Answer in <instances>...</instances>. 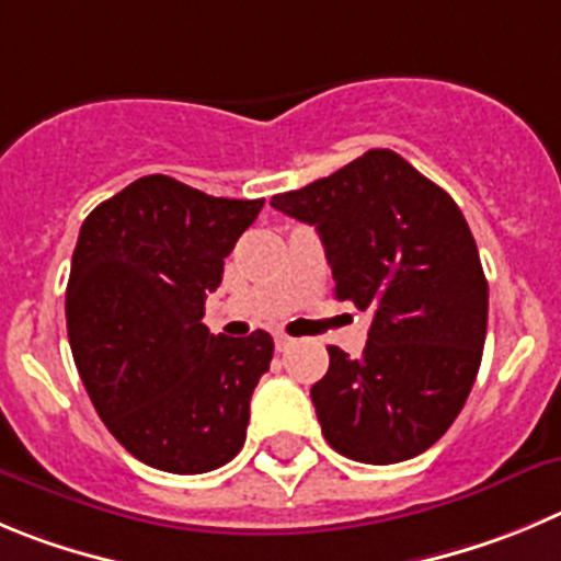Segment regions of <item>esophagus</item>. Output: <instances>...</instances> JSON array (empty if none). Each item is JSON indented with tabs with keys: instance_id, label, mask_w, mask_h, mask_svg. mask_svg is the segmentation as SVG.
<instances>
[{
	"instance_id": "obj_1",
	"label": "esophagus",
	"mask_w": 561,
	"mask_h": 561,
	"mask_svg": "<svg viewBox=\"0 0 561 561\" xmlns=\"http://www.w3.org/2000/svg\"><path fill=\"white\" fill-rule=\"evenodd\" d=\"M274 343H276V352H287V348H290V345L296 343V340H293L290 334H285V332H276L274 334Z\"/></svg>"
}]
</instances>
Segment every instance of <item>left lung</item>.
Returning a JSON list of instances; mask_svg holds the SVG:
<instances>
[{"instance_id": "8db88e82", "label": "left lung", "mask_w": 561, "mask_h": 561, "mask_svg": "<svg viewBox=\"0 0 561 561\" xmlns=\"http://www.w3.org/2000/svg\"><path fill=\"white\" fill-rule=\"evenodd\" d=\"M271 204L318 229L334 296L374 318L363 357L329 345L310 390L327 443L368 465L432 448L468 401L486 334V279L462 209L390 149Z\"/></svg>"}]
</instances>
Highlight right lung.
<instances>
[{
  "label": "right lung",
  "instance_id": "1",
  "mask_svg": "<svg viewBox=\"0 0 561 561\" xmlns=\"http://www.w3.org/2000/svg\"><path fill=\"white\" fill-rule=\"evenodd\" d=\"M265 198L140 176L85 218L66 287L68 343L99 417L144 465L207 473L238 457L274 340L209 334L207 293Z\"/></svg>",
  "mask_w": 561,
  "mask_h": 561
}]
</instances>
